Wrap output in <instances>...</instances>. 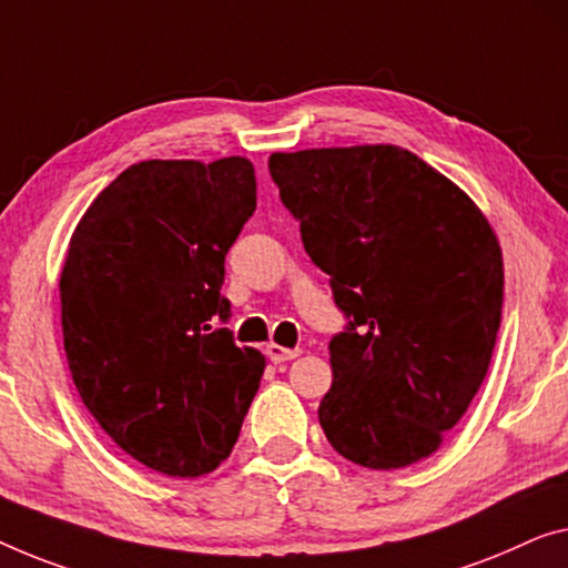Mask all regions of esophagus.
Masks as SVG:
<instances>
[{"mask_svg": "<svg viewBox=\"0 0 568 568\" xmlns=\"http://www.w3.org/2000/svg\"><path fill=\"white\" fill-rule=\"evenodd\" d=\"M267 357L270 362H275V365H283V362L301 357V349L298 346H295V349H287V346H281V344H267Z\"/></svg>", "mask_w": 568, "mask_h": 568, "instance_id": "1", "label": "esophagus"}]
</instances>
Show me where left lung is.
<instances>
[{
	"label": "left lung",
	"mask_w": 568,
	"mask_h": 568,
	"mask_svg": "<svg viewBox=\"0 0 568 568\" xmlns=\"http://www.w3.org/2000/svg\"><path fill=\"white\" fill-rule=\"evenodd\" d=\"M270 175L349 318L318 423L367 469L426 459L467 413L503 313V250L459 185L397 145L273 152Z\"/></svg>",
	"instance_id": "obj_1"
}]
</instances>
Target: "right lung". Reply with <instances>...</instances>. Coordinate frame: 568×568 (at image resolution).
<instances>
[{"instance_id": "1", "label": "right lung", "mask_w": 568, "mask_h": 568, "mask_svg": "<svg viewBox=\"0 0 568 568\" xmlns=\"http://www.w3.org/2000/svg\"><path fill=\"white\" fill-rule=\"evenodd\" d=\"M247 158L142 160L81 216L61 273L68 369L109 438L168 477L214 471L265 357L236 346L224 257L255 214Z\"/></svg>"}]
</instances>
